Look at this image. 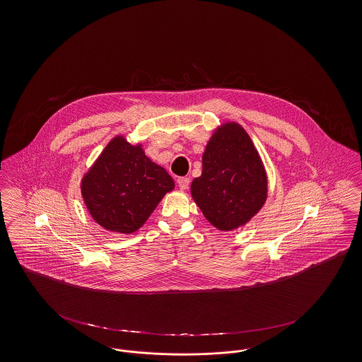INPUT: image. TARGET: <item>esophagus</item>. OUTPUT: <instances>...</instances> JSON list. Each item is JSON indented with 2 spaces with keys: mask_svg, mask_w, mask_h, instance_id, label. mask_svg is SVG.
Instances as JSON below:
<instances>
[{
  "mask_svg": "<svg viewBox=\"0 0 362 362\" xmlns=\"http://www.w3.org/2000/svg\"><path fill=\"white\" fill-rule=\"evenodd\" d=\"M189 182H191V180H189L188 177H180V178L177 180V184H178V187H180L181 191H187V189L189 188Z\"/></svg>",
  "mask_w": 362,
  "mask_h": 362,
  "instance_id": "1",
  "label": "esophagus"
}]
</instances>
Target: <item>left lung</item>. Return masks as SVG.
<instances>
[{
    "label": "left lung",
    "mask_w": 362,
    "mask_h": 362,
    "mask_svg": "<svg viewBox=\"0 0 362 362\" xmlns=\"http://www.w3.org/2000/svg\"><path fill=\"white\" fill-rule=\"evenodd\" d=\"M202 175L191 194L203 216L218 230L247 225L267 199V174L248 133L238 122H225L213 132L202 156Z\"/></svg>",
    "instance_id": "left-lung-1"
}]
</instances>
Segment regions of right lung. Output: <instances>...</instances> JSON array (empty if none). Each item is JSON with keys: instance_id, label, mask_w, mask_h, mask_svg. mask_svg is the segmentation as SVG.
<instances>
[{"instance_id": "right-lung-1", "label": "right lung", "mask_w": 362, "mask_h": 362, "mask_svg": "<svg viewBox=\"0 0 362 362\" xmlns=\"http://www.w3.org/2000/svg\"><path fill=\"white\" fill-rule=\"evenodd\" d=\"M174 181L162 166L145 155L143 144L115 136L81 181L89 214L110 232L130 235L139 230Z\"/></svg>"}]
</instances>
